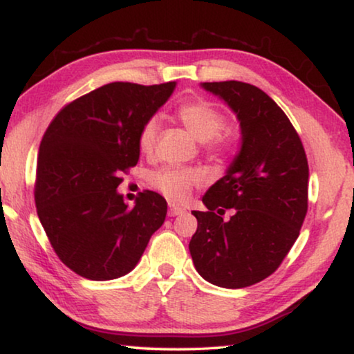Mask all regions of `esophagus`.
Returning a JSON list of instances; mask_svg holds the SVG:
<instances>
[{
  "instance_id": "esophagus-1",
  "label": "esophagus",
  "mask_w": 354,
  "mask_h": 354,
  "mask_svg": "<svg viewBox=\"0 0 354 354\" xmlns=\"http://www.w3.org/2000/svg\"><path fill=\"white\" fill-rule=\"evenodd\" d=\"M183 212H185V209H183V207H178V206H176V205H169V211H167V214H169V217H176V216H180V214H183Z\"/></svg>"
}]
</instances>
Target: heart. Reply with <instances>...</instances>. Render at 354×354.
I'll list each match as a JSON object with an SVG mask.
<instances>
[{
	"instance_id": "1",
	"label": "heart",
	"mask_w": 354,
	"mask_h": 354,
	"mask_svg": "<svg viewBox=\"0 0 354 354\" xmlns=\"http://www.w3.org/2000/svg\"><path fill=\"white\" fill-rule=\"evenodd\" d=\"M176 115L198 140L206 142L207 149L221 151L224 140L221 132L225 127V118L211 101L203 98L187 100L176 109ZM159 119L149 118L143 122L138 132V148L142 153H149L156 143ZM203 174L195 167L162 166L151 172L149 183L174 201H182L195 185L201 182Z\"/></svg>"
}]
</instances>
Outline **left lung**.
Instances as JSON below:
<instances>
[{
  "label": "left lung",
  "mask_w": 354,
  "mask_h": 354,
  "mask_svg": "<svg viewBox=\"0 0 354 354\" xmlns=\"http://www.w3.org/2000/svg\"><path fill=\"white\" fill-rule=\"evenodd\" d=\"M236 114L241 147L203 196L207 211H193L198 229L190 254L203 279L243 288L275 272L299 235L308 212L306 153L277 103L245 82H205ZM234 209L230 220L221 217Z\"/></svg>",
  "instance_id": "left-lung-1"
}]
</instances>
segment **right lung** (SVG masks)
Segmentation results:
<instances>
[{"instance_id": "right-lung-1", "label": "right lung", "mask_w": 354, "mask_h": 354, "mask_svg": "<svg viewBox=\"0 0 354 354\" xmlns=\"http://www.w3.org/2000/svg\"><path fill=\"white\" fill-rule=\"evenodd\" d=\"M176 82H114L64 106L48 125L37 162L35 205L57 258L90 280H113L138 264L164 224L167 203L119 195L120 172L137 166L143 122L171 98Z\"/></svg>"}]
</instances>
